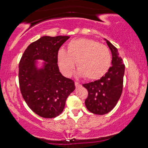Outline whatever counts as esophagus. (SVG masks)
<instances>
[{"mask_svg": "<svg viewBox=\"0 0 148 148\" xmlns=\"http://www.w3.org/2000/svg\"><path fill=\"white\" fill-rule=\"evenodd\" d=\"M75 86H76V88H79V87L81 86V84H79V82H75Z\"/></svg>", "mask_w": 148, "mask_h": 148, "instance_id": "obj_1", "label": "esophagus"}]
</instances>
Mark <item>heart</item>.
<instances>
[{"label": "heart", "instance_id": "obj_1", "mask_svg": "<svg viewBox=\"0 0 148 148\" xmlns=\"http://www.w3.org/2000/svg\"><path fill=\"white\" fill-rule=\"evenodd\" d=\"M58 61L62 72L71 75L77 62L79 74L89 80H94L104 75L112 61L110 49L89 38L71 40L67 45V52L60 49Z\"/></svg>", "mask_w": 148, "mask_h": 148}]
</instances>
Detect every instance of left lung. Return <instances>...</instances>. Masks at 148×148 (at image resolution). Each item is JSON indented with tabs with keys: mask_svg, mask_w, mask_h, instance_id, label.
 <instances>
[{
	"mask_svg": "<svg viewBox=\"0 0 148 148\" xmlns=\"http://www.w3.org/2000/svg\"><path fill=\"white\" fill-rule=\"evenodd\" d=\"M105 40L112 55V66L100 79L82 85L88 92L85 106L90 112L96 114H105L115 107L123 86L125 65L118 49L108 40Z\"/></svg>",
	"mask_w": 148,
	"mask_h": 148,
	"instance_id": "left-lung-1",
	"label": "left lung"
}]
</instances>
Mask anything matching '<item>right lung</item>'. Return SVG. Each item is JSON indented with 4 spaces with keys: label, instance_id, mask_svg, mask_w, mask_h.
Masks as SVG:
<instances>
[{
    "label": "right lung",
    "instance_id": "obj_1",
    "mask_svg": "<svg viewBox=\"0 0 148 148\" xmlns=\"http://www.w3.org/2000/svg\"><path fill=\"white\" fill-rule=\"evenodd\" d=\"M69 38L67 36H42L27 47L19 63L22 96L30 110L42 118L61 114L66 99L75 90L74 81L63 77L58 66L59 49ZM38 59L46 62L39 70L35 65Z\"/></svg>",
    "mask_w": 148,
    "mask_h": 148
}]
</instances>
